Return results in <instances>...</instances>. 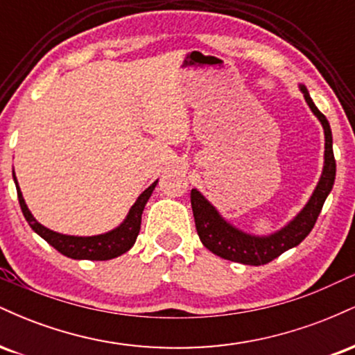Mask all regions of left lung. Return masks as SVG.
<instances>
[{
  "label": "left lung",
  "instance_id": "1",
  "mask_svg": "<svg viewBox=\"0 0 355 355\" xmlns=\"http://www.w3.org/2000/svg\"><path fill=\"white\" fill-rule=\"evenodd\" d=\"M300 92L304 93V98L311 107L313 115L319 118L322 126H324V170H322L320 180L313 190L311 200L288 225H285L282 230L275 232V234L267 235V237H255V235L245 234V232L235 229L234 225H230L229 222L220 217L215 207L203 197L200 191L195 189L191 190L190 202L198 237H200L203 245L222 259L245 263V266H263V263L272 262L277 257L282 255L285 250L299 245L311 234L322 207H324L325 198L331 193L334 180H336V158H334L332 150L331 125H329L324 113H320V110L313 105L304 85H300Z\"/></svg>",
  "mask_w": 355,
  "mask_h": 355
}]
</instances>
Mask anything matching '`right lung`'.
I'll return each mask as SVG.
<instances>
[{"instance_id":"right-lung-1","label":"right lung","mask_w":355,"mask_h":355,"mask_svg":"<svg viewBox=\"0 0 355 355\" xmlns=\"http://www.w3.org/2000/svg\"><path fill=\"white\" fill-rule=\"evenodd\" d=\"M13 178L16 183V191H18L19 207H21L24 218L30 223L31 229H33L40 237L46 240L51 247H55L60 254L76 260H110L125 254V252H128L130 248L133 247V243H135L138 232H140L141 214H144L146 202H148L150 195H152V191L158 183V180L153 182L152 185L137 198L135 205L130 209L123 223H121L120 227H116L115 230L107 232V234L101 235H93V237H75V235H63L58 234V232H53L50 229H46V227H43L42 223L36 222V218L31 215L26 203H24V198L21 195V190H19L18 187V180H16L15 172Z\"/></svg>"}]
</instances>
